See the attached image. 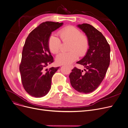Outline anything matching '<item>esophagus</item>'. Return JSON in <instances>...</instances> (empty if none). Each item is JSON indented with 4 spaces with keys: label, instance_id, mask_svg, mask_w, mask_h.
<instances>
[{
    "label": "esophagus",
    "instance_id": "34e87169",
    "mask_svg": "<svg viewBox=\"0 0 128 128\" xmlns=\"http://www.w3.org/2000/svg\"><path fill=\"white\" fill-rule=\"evenodd\" d=\"M69 68H70V69H72L73 68V65H70V66H69Z\"/></svg>",
    "mask_w": 128,
    "mask_h": 128
}]
</instances>
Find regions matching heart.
Instances as JSON below:
<instances>
[{"mask_svg": "<svg viewBox=\"0 0 128 128\" xmlns=\"http://www.w3.org/2000/svg\"><path fill=\"white\" fill-rule=\"evenodd\" d=\"M62 41H70L71 44L68 52H60L56 57V63L58 64H69L78 58V54L80 56L85 55L89 48L87 38L82 35L80 32L73 26L66 27L58 32ZM61 42L54 34L50 36L48 40V48L52 54H56L60 48Z\"/></svg>", "mask_w": 128, "mask_h": 128, "instance_id": "heart-1", "label": "heart"}]
</instances>
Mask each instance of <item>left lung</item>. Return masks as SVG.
I'll return each mask as SVG.
<instances>
[{"instance_id": "8db88e82", "label": "left lung", "mask_w": 128, "mask_h": 128, "mask_svg": "<svg viewBox=\"0 0 128 128\" xmlns=\"http://www.w3.org/2000/svg\"><path fill=\"white\" fill-rule=\"evenodd\" d=\"M89 41L85 56L76 63L86 70L74 68L69 76L72 87L78 92L89 94L96 89L104 79L110 62V46L106 38L94 27L88 24H78Z\"/></svg>"}]
</instances>
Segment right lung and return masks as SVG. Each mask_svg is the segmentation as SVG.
Segmentation results:
<instances>
[{
    "mask_svg": "<svg viewBox=\"0 0 128 128\" xmlns=\"http://www.w3.org/2000/svg\"><path fill=\"white\" fill-rule=\"evenodd\" d=\"M63 24L53 22H42L29 34L25 41L20 71L25 90L32 96H44L50 90L52 78L59 66L46 69L54 62L48 48V40L52 32Z\"/></svg>",
    "mask_w": 128,
    "mask_h": 128,
    "instance_id": "obj_1",
    "label": "right lung"
}]
</instances>
